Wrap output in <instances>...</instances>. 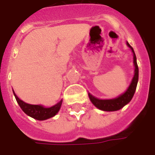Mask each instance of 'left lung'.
I'll return each instance as SVG.
<instances>
[{"label": "left lung", "instance_id": "1", "mask_svg": "<svg viewBox=\"0 0 155 155\" xmlns=\"http://www.w3.org/2000/svg\"><path fill=\"white\" fill-rule=\"evenodd\" d=\"M128 46L132 50V52L134 54V75L133 80L131 84L128 88V90L125 91V93L121 94L120 96L115 99H112V100H99L97 98L94 97L93 95L89 94V97L91 102L93 103L95 107L100 109L101 110L104 111H115L119 110L121 108H123L125 104H127L131 99L133 98L135 90H136L137 84H138V80H139V68H138V64H137L136 61V55L134 54V49L131 47L128 42H127Z\"/></svg>", "mask_w": 155, "mask_h": 155}]
</instances>
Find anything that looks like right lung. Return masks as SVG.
<instances>
[{"instance_id": "right-lung-1", "label": "right lung", "mask_w": 155, "mask_h": 155, "mask_svg": "<svg viewBox=\"0 0 155 155\" xmlns=\"http://www.w3.org/2000/svg\"><path fill=\"white\" fill-rule=\"evenodd\" d=\"M14 93V91H13ZM15 100L17 101V103L20 105V107L21 108V110L25 114L29 115V116L34 118L37 120H45L50 119L51 117L54 116L57 114L58 111L61 109V104H62V101H60L58 104H56L54 106L50 108H45L42 105H37V104H26L24 101L20 100L16 94L14 93Z\"/></svg>"}]
</instances>
